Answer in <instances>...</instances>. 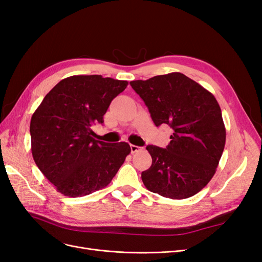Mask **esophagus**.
I'll return each instance as SVG.
<instances>
[{
  "instance_id": "34e87169",
  "label": "esophagus",
  "mask_w": 262,
  "mask_h": 262,
  "mask_svg": "<svg viewBox=\"0 0 262 262\" xmlns=\"http://www.w3.org/2000/svg\"><path fill=\"white\" fill-rule=\"evenodd\" d=\"M130 148H131V153H137V152H139V150L141 149V147H139L137 145H133V144L130 145Z\"/></svg>"
}]
</instances>
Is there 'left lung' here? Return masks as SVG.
I'll use <instances>...</instances> for the list:
<instances>
[{
	"label": "left lung",
	"instance_id": "1",
	"mask_svg": "<svg viewBox=\"0 0 262 262\" xmlns=\"http://www.w3.org/2000/svg\"><path fill=\"white\" fill-rule=\"evenodd\" d=\"M156 126L172 129L166 148L147 145L152 165L142 171L149 191L187 199L209 184L223 154L226 130L213 94L179 72L130 82Z\"/></svg>",
	"mask_w": 262,
	"mask_h": 262
}]
</instances>
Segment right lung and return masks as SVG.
<instances>
[{"label":"right lung","mask_w":262,"mask_h":262,"mask_svg":"<svg viewBox=\"0 0 262 262\" xmlns=\"http://www.w3.org/2000/svg\"><path fill=\"white\" fill-rule=\"evenodd\" d=\"M128 82L101 75H73L46 95L30 120L31 154L38 168L66 196L107 187L131 152L125 142L93 138L112 100Z\"/></svg>","instance_id":"right-lung-1"}]
</instances>
